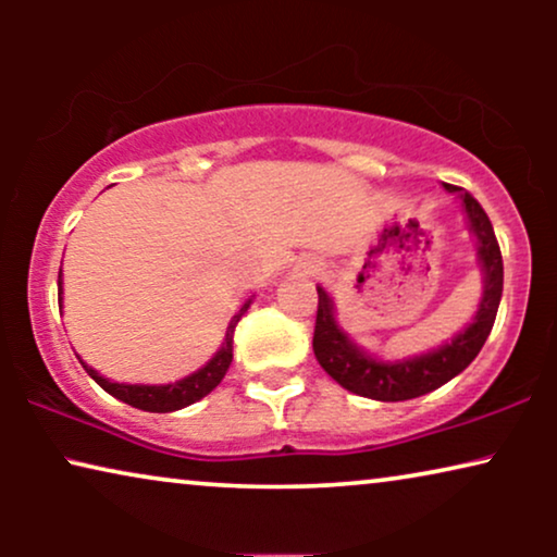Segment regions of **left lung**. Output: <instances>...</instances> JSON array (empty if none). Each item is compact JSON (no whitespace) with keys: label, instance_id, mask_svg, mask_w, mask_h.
<instances>
[{"label":"left lung","instance_id":"obj_1","mask_svg":"<svg viewBox=\"0 0 557 557\" xmlns=\"http://www.w3.org/2000/svg\"><path fill=\"white\" fill-rule=\"evenodd\" d=\"M444 189L461 197V212L467 218L469 233L476 240V263L479 271H482L484 284L476 314L456 337H451V342H444L436 349L403 357V360H383V357H375L368 349H362L342 330L337 314H334L332 296L322 286H317L319 307L314 326V355L326 375L337 380L349 393L383 403L418 398V395H425L446 385L448 380L467 370L474 362L479 349L484 347L486 337H490L502 299V281H505L497 235H494L490 218H486L482 205L474 197L461 193L459 187L446 185V182Z\"/></svg>","mask_w":557,"mask_h":557}]
</instances>
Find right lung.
Instances as JSON below:
<instances>
[{
    "mask_svg": "<svg viewBox=\"0 0 557 557\" xmlns=\"http://www.w3.org/2000/svg\"><path fill=\"white\" fill-rule=\"evenodd\" d=\"M58 296H60V304H63V276H58ZM248 299L246 304H243L238 314H235L231 319V324H227V332H225V339L223 345H220V349L215 355L210 357L208 362L202 364L200 370H195L193 375L182 377V380H174V383H166V385H128V383H113V380L103 377L101 372L88 368L86 362H81L83 368H86V372L90 377L96 380L98 385L103 387L106 393L113 395V398H119L121 403H126V406L132 408H139V410H149V413H172V410H180V408H187L193 406V403L202 400L205 395L215 391V387L220 385V380L225 377L227 368H231L233 362V334H235V326H238L240 317L246 314L248 307H250ZM81 360V357H78Z\"/></svg>",
    "mask_w": 557,
    "mask_h": 557,
    "instance_id": "1",
    "label": "right lung"
}]
</instances>
